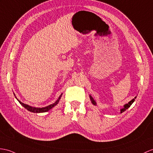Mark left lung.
I'll list each match as a JSON object with an SVG mask.
<instances>
[{
  "label": "left lung",
  "instance_id": "left-lung-1",
  "mask_svg": "<svg viewBox=\"0 0 153 153\" xmlns=\"http://www.w3.org/2000/svg\"><path fill=\"white\" fill-rule=\"evenodd\" d=\"M136 97H135L134 99H132V100L130 101L128 103V104H125V105H124V108H123V109H120V113H123V112H124L125 111H126V109H127L128 108H130V105H132V103L135 101V99H136ZM90 99H91V100L92 103H93V104H94V105H97V103H96V102L94 100V99L93 98V97H91V96H90Z\"/></svg>",
  "mask_w": 153,
  "mask_h": 153
}]
</instances>
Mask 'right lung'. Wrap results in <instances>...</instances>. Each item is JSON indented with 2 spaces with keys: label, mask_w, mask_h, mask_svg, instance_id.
Instances as JSON below:
<instances>
[{
  "label": "right lung",
  "mask_w": 153,
  "mask_h": 153,
  "mask_svg": "<svg viewBox=\"0 0 153 153\" xmlns=\"http://www.w3.org/2000/svg\"><path fill=\"white\" fill-rule=\"evenodd\" d=\"M62 94H61L60 95V97H59V98H58V100H56L54 104H51V105H48V106H47V107H45V108H34V107H32V106H30V105H27V104H23V103H22L21 102H20L18 99L17 98V100L19 101V102L20 103V104H21L22 105V106H23V107L25 108V109H27L28 111H30V112H33V113H44V112H46V111H48L49 109H51L52 108H53L54 107L55 105H56V104H58L59 103V100L60 99V97H62Z\"/></svg>",
  "instance_id": "1"
}]
</instances>
